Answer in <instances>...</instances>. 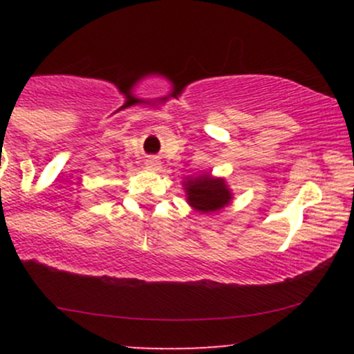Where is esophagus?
Instances as JSON below:
<instances>
[{
    "instance_id": "1",
    "label": "esophagus",
    "mask_w": 354,
    "mask_h": 354,
    "mask_svg": "<svg viewBox=\"0 0 354 354\" xmlns=\"http://www.w3.org/2000/svg\"><path fill=\"white\" fill-rule=\"evenodd\" d=\"M147 167H151V169H159L160 167V162L157 157H151V159H147Z\"/></svg>"
}]
</instances>
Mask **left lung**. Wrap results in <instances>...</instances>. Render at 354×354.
<instances>
[{
    "mask_svg": "<svg viewBox=\"0 0 354 354\" xmlns=\"http://www.w3.org/2000/svg\"><path fill=\"white\" fill-rule=\"evenodd\" d=\"M187 192V202L198 212H216L231 202L233 194L227 188L223 178H214L212 174H200L197 178H188L183 183Z\"/></svg>",
    "mask_w": 354,
    "mask_h": 354,
    "instance_id": "obj_1",
    "label": "left lung"
}]
</instances>
